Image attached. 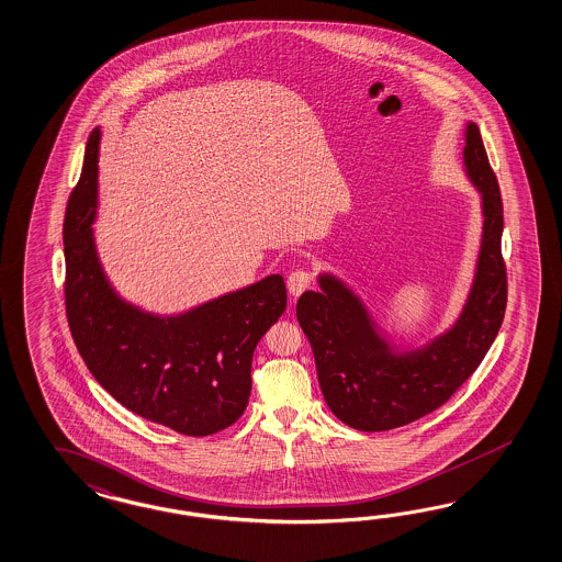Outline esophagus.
Segmentation results:
<instances>
[{
	"label": "esophagus",
	"instance_id": "esophagus-1",
	"mask_svg": "<svg viewBox=\"0 0 562 562\" xmlns=\"http://www.w3.org/2000/svg\"><path fill=\"white\" fill-rule=\"evenodd\" d=\"M289 290L292 296H299L303 290L308 289L311 286V282H313V276L308 270H294V272L290 273L289 280Z\"/></svg>",
	"mask_w": 562,
	"mask_h": 562
}]
</instances>
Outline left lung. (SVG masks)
Wrapping results in <instances>:
<instances>
[{
	"instance_id": "obj_1",
	"label": "left lung",
	"mask_w": 562,
	"mask_h": 562,
	"mask_svg": "<svg viewBox=\"0 0 562 562\" xmlns=\"http://www.w3.org/2000/svg\"><path fill=\"white\" fill-rule=\"evenodd\" d=\"M464 173L481 196L483 233L471 289L452 325L424 344L386 334L370 304L337 273L319 272L296 319L313 348L321 393L339 422L386 431L441 407L471 376L499 334L507 304L501 258L503 204L479 126L464 124Z\"/></svg>"
}]
</instances>
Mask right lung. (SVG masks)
Returning a JSON list of instances; mask_svg holds the SVG:
<instances>
[{"label": "right lung", "instance_id": "add662e5", "mask_svg": "<svg viewBox=\"0 0 562 562\" xmlns=\"http://www.w3.org/2000/svg\"><path fill=\"white\" fill-rule=\"evenodd\" d=\"M100 138L95 128L65 214L69 329L93 379L126 409L183 436H211L247 407L254 351L286 308L284 278L270 273L171 315L126 301L104 272L93 235Z\"/></svg>", "mask_w": 562, "mask_h": 562}]
</instances>
